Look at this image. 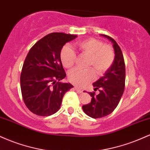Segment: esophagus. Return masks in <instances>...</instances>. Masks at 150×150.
<instances>
[{"label":"esophagus","mask_w":150,"mask_h":150,"mask_svg":"<svg viewBox=\"0 0 150 150\" xmlns=\"http://www.w3.org/2000/svg\"><path fill=\"white\" fill-rule=\"evenodd\" d=\"M75 89L77 91V92H79V93H82V89L79 88V87H77V86H75Z\"/></svg>","instance_id":"1"}]
</instances>
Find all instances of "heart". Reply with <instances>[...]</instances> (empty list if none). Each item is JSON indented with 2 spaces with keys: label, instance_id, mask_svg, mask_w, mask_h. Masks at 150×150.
I'll list each match as a JSON object with an SVG mask.
<instances>
[{
  "label": "heart",
  "instance_id": "heart-1",
  "mask_svg": "<svg viewBox=\"0 0 150 150\" xmlns=\"http://www.w3.org/2000/svg\"><path fill=\"white\" fill-rule=\"evenodd\" d=\"M75 46L81 54L89 56L87 65L94 68L99 75L106 73L115 61L116 54L113 48L108 44H104L99 39L88 38L77 42ZM60 56L62 64L68 69L73 68L77 60L76 53L69 46H65L62 49ZM93 69H74L68 74V80L75 85H84L95 78Z\"/></svg>",
  "mask_w": 150,
  "mask_h": 150
}]
</instances>
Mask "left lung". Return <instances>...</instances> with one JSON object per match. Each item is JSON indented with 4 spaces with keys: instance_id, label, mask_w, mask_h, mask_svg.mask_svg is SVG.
<instances>
[{
    "instance_id": "obj_1",
    "label": "left lung",
    "mask_w": 150,
    "mask_h": 150,
    "mask_svg": "<svg viewBox=\"0 0 150 150\" xmlns=\"http://www.w3.org/2000/svg\"><path fill=\"white\" fill-rule=\"evenodd\" d=\"M113 44L115 51V61L111 68L97 82L92 84L99 93L89 92L92 100L89 104L82 106V109L87 116L93 118H99L109 115L114 111L121 99L125 89V65L123 55L120 46L111 37L105 34Z\"/></svg>"
}]
</instances>
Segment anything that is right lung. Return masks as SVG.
Returning a JSON list of instances; mask_svg holds the SVG:
<instances>
[{
    "mask_svg": "<svg viewBox=\"0 0 150 150\" xmlns=\"http://www.w3.org/2000/svg\"><path fill=\"white\" fill-rule=\"evenodd\" d=\"M77 35L53 32L31 48L20 75L22 99L28 109L41 116H51L61 108L63 95L73 86L60 81L66 76L61 51Z\"/></svg>",
    "mask_w": 150,
    "mask_h": 150,
    "instance_id": "add662e5",
    "label": "right lung"
}]
</instances>
